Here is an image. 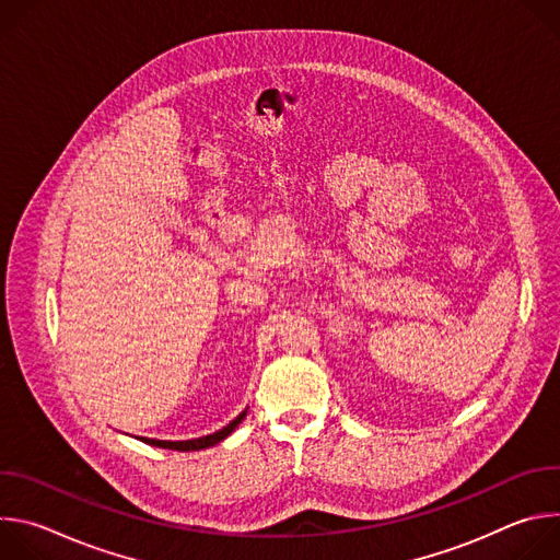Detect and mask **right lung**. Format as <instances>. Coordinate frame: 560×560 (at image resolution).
Returning <instances> with one entry per match:
<instances>
[{
  "label": "right lung",
  "instance_id": "add662e5",
  "mask_svg": "<svg viewBox=\"0 0 560 560\" xmlns=\"http://www.w3.org/2000/svg\"><path fill=\"white\" fill-rule=\"evenodd\" d=\"M248 410H244L242 415H238L234 421H230L225 428H221L219 432L214 434H208V436H199V439H190V441H159V439H145L141 436L143 443L148 445H154V447H164V450H177V452H192V450H206V447H212L217 443H221L230 432H234V428L242 423L246 419Z\"/></svg>",
  "mask_w": 560,
  "mask_h": 560
}]
</instances>
